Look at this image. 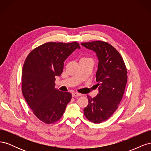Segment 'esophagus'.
I'll return each mask as SVG.
<instances>
[{"label": "esophagus", "mask_w": 151, "mask_h": 151, "mask_svg": "<svg viewBox=\"0 0 151 151\" xmlns=\"http://www.w3.org/2000/svg\"><path fill=\"white\" fill-rule=\"evenodd\" d=\"M72 94L73 97H78V96H82V94L79 93H76V92L72 93Z\"/></svg>", "instance_id": "obj_1"}]
</instances>
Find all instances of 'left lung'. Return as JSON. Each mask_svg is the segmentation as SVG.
Masks as SVG:
<instances>
[{"mask_svg": "<svg viewBox=\"0 0 151 151\" xmlns=\"http://www.w3.org/2000/svg\"><path fill=\"white\" fill-rule=\"evenodd\" d=\"M81 45L94 51L99 60L96 74L99 93L93 98L88 96L89 103L84 114L89 121L100 123L108 120L118 108L127 82V68L119 52L110 44L95 41Z\"/></svg>", "mask_w": 151, "mask_h": 151, "instance_id": "left-lung-1", "label": "left lung"}]
</instances>
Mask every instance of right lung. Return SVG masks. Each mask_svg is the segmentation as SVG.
<instances>
[{
	"instance_id": "right-lung-1",
	"label": "right lung",
	"mask_w": 151,
	"mask_h": 151,
	"mask_svg": "<svg viewBox=\"0 0 151 151\" xmlns=\"http://www.w3.org/2000/svg\"><path fill=\"white\" fill-rule=\"evenodd\" d=\"M77 48L76 42H48L29 53L22 70V93L35 115L51 124L62 116L72 94L55 88V77L63 72V62Z\"/></svg>"
}]
</instances>
